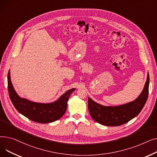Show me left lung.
<instances>
[{
	"instance_id": "left-lung-1",
	"label": "left lung",
	"mask_w": 157,
	"mask_h": 157,
	"mask_svg": "<svg viewBox=\"0 0 157 157\" xmlns=\"http://www.w3.org/2000/svg\"><path fill=\"white\" fill-rule=\"evenodd\" d=\"M149 83L150 76L147 73L144 87L139 96L132 102L118 106L102 105L88 97V107L90 116L96 122L105 126L125 124L137 117L143 109L147 99Z\"/></svg>"
}]
</instances>
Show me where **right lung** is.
Masks as SVG:
<instances>
[{"label": "right lung", "instance_id": "add662e5", "mask_svg": "<svg viewBox=\"0 0 157 157\" xmlns=\"http://www.w3.org/2000/svg\"><path fill=\"white\" fill-rule=\"evenodd\" d=\"M7 88L10 99L16 109L29 120L40 123H48L60 119L67 108L69 96L75 90L72 88L63 94L57 101L48 104L37 103L21 98L14 90L7 74Z\"/></svg>", "mask_w": 157, "mask_h": 157}]
</instances>
